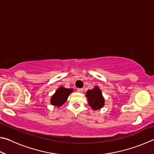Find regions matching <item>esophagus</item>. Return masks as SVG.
<instances>
[{"mask_svg":"<svg viewBox=\"0 0 154 154\" xmlns=\"http://www.w3.org/2000/svg\"><path fill=\"white\" fill-rule=\"evenodd\" d=\"M83 89L82 88H77V92H83Z\"/></svg>","mask_w":154,"mask_h":154,"instance_id":"esophagus-1","label":"esophagus"}]
</instances>
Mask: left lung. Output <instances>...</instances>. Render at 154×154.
<instances>
[{
    "label": "left lung",
    "mask_w": 154,
    "mask_h": 154,
    "mask_svg": "<svg viewBox=\"0 0 154 154\" xmlns=\"http://www.w3.org/2000/svg\"><path fill=\"white\" fill-rule=\"evenodd\" d=\"M88 104L93 110H98L105 105V98L102 92L98 86H95L92 90H88L85 93Z\"/></svg>",
    "instance_id": "1"
}]
</instances>
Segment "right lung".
Here are the masks:
<instances>
[{
  "label": "right lung",
  "instance_id": "right-lung-1",
  "mask_svg": "<svg viewBox=\"0 0 154 154\" xmlns=\"http://www.w3.org/2000/svg\"><path fill=\"white\" fill-rule=\"evenodd\" d=\"M72 92V88H66L63 86L59 87L56 92L52 95L50 99V103L52 105L60 107L66 102L68 97Z\"/></svg>",
  "mask_w": 154,
  "mask_h": 154
}]
</instances>
